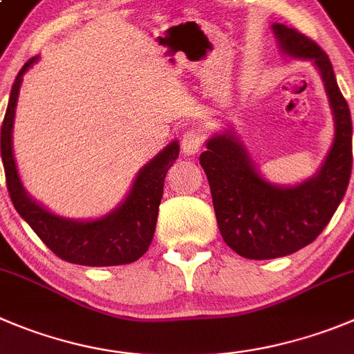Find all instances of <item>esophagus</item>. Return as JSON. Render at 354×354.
<instances>
[{
    "mask_svg": "<svg viewBox=\"0 0 354 354\" xmlns=\"http://www.w3.org/2000/svg\"><path fill=\"white\" fill-rule=\"evenodd\" d=\"M203 134L199 129H188L181 136V150L185 155H194L203 148Z\"/></svg>",
    "mask_w": 354,
    "mask_h": 354,
    "instance_id": "1",
    "label": "esophagus"
}]
</instances>
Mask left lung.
Returning <instances> with one entry per match:
<instances>
[{
  "label": "left lung",
  "mask_w": 354,
  "mask_h": 354,
  "mask_svg": "<svg viewBox=\"0 0 354 354\" xmlns=\"http://www.w3.org/2000/svg\"><path fill=\"white\" fill-rule=\"evenodd\" d=\"M270 29L283 54L311 61L322 75L333 141L319 169L297 185L266 180L232 129L206 141L199 162L209 181L218 229L237 255L250 260L279 259L311 244L344 199L353 166L351 113L328 55L297 29L277 22Z\"/></svg>",
  "instance_id": "obj_1"
}]
</instances>
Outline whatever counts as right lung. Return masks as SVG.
Instances as JSON below:
<instances>
[{
  "mask_svg": "<svg viewBox=\"0 0 354 354\" xmlns=\"http://www.w3.org/2000/svg\"><path fill=\"white\" fill-rule=\"evenodd\" d=\"M29 59L12 85L1 125V158L10 199L39 239L62 260L78 266L110 267L136 262L153 239L167 169L180 155L174 140L147 162L129 188L127 196L110 213L91 220H75L54 213L26 190L13 157V120L24 73L38 61Z\"/></svg>",
  "mask_w": 354,
  "mask_h": 354,
  "instance_id": "obj_1",
  "label": "right lung"
}]
</instances>
